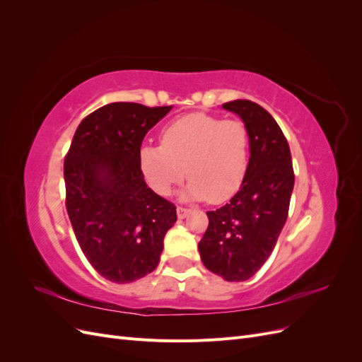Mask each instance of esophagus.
<instances>
[{"instance_id": "esophagus-1", "label": "esophagus", "mask_w": 362, "mask_h": 362, "mask_svg": "<svg viewBox=\"0 0 362 362\" xmlns=\"http://www.w3.org/2000/svg\"><path fill=\"white\" fill-rule=\"evenodd\" d=\"M177 214L180 218H185L189 214H190V210L189 208H182V206H178L177 208Z\"/></svg>"}]
</instances>
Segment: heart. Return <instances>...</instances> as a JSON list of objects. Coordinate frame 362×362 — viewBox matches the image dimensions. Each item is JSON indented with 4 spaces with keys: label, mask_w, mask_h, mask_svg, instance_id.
I'll return each instance as SVG.
<instances>
[{
    "label": "heart",
    "mask_w": 362,
    "mask_h": 362,
    "mask_svg": "<svg viewBox=\"0 0 362 362\" xmlns=\"http://www.w3.org/2000/svg\"><path fill=\"white\" fill-rule=\"evenodd\" d=\"M137 158L141 177L156 193L168 196L187 175L184 199L218 204L242 187L249 133L240 120L190 113L161 131V145L141 146Z\"/></svg>",
    "instance_id": "b5f03b06"
}]
</instances>
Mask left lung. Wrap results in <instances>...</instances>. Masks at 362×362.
Wrapping results in <instances>:
<instances>
[{"label": "left lung", "mask_w": 362, "mask_h": 362, "mask_svg": "<svg viewBox=\"0 0 362 362\" xmlns=\"http://www.w3.org/2000/svg\"><path fill=\"white\" fill-rule=\"evenodd\" d=\"M222 107L246 125L250 157L233 199L206 211L210 223L198 247L208 270L238 282L254 276L275 247L288 216L294 172L287 139L269 112L247 100Z\"/></svg>", "instance_id": "1"}]
</instances>
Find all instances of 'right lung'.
<instances>
[{"label":"right lung","instance_id":"obj_1","mask_svg":"<svg viewBox=\"0 0 362 362\" xmlns=\"http://www.w3.org/2000/svg\"><path fill=\"white\" fill-rule=\"evenodd\" d=\"M172 110L136 103L98 108L76 128L66 158V210L78 245L105 279L128 284L156 270L177 206L139 169L148 131Z\"/></svg>","mask_w":362,"mask_h":362}]
</instances>
